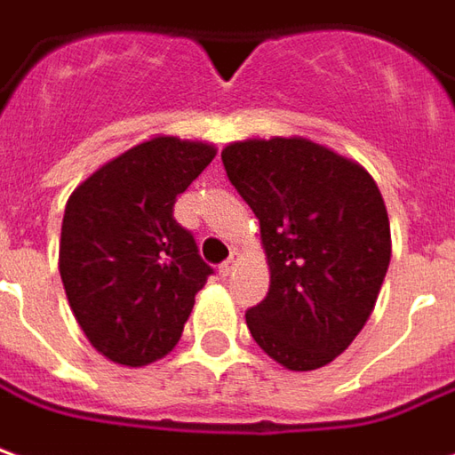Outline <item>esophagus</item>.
I'll return each instance as SVG.
<instances>
[{
	"instance_id": "esophagus-1",
	"label": "esophagus",
	"mask_w": 455,
	"mask_h": 455,
	"mask_svg": "<svg viewBox=\"0 0 455 455\" xmlns=\"http://www.w3.org/2000/svg\"><path fill=\"white\" fill-rule=\"evenodd\" d=\"M236 263H238V253H236V251H234V253H231V256H228V259L224 260L221 266H219V273H221V275L227 278V275H231V273H234V268H236Z\"/></svg>"
}]
</instances>
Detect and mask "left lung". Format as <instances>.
<instances>
[{"label": "left lung", "mask_w": 455, "mask_h": 455, "mask_svg": "<svg viewBox=\"0 0 455 455\" xmlns=\"http://www.w3.org/2000/svg\"><path fill=\"white\" fill-rule=\"evenodd\" d=\"M221 162L259 219L271 268L268 295L246 313L251 335L285 370L325 367L360 335L389 268L379 187L307 138L231 142Z\"/></svg>", "instance_id": "1"}]
</instances>
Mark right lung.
<instances>
[{
    "label": "right lung",
    "instance_id": "add662e5",
    "mask_svg": "<svg viewBox=\"0 0 455 455\" xmlns=\"http://www.w3.org/2000/svg\"><path fill=\"white\" fill-rule=\"evenodd\" d=\"M214 155L209 142L157 135L68 196L59 249L66 298L88 342L116 364L145 367L172 352L214 273L172 217Z\"/></svg>",
    "mask_w": 455,
    "mask_h": 455
}]
</instances>
